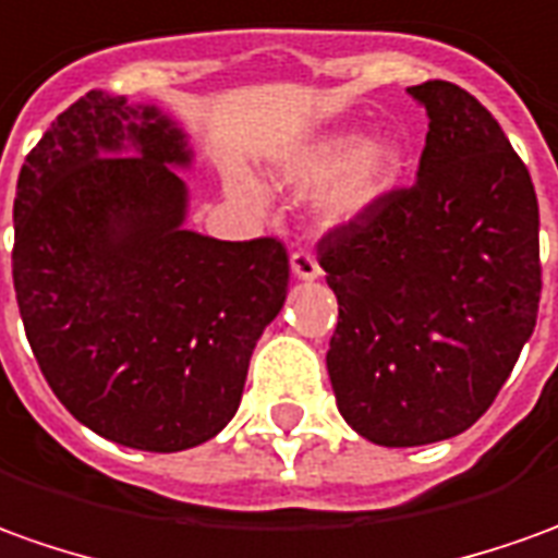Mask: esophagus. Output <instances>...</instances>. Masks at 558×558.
Returning a JSON list of instances; mask_svg holds the SVG:
<instances>
[{
  "instance_id": "obj_1",
  "label": "esophagus",
  "mask_w": 558,
  "mask_h": 558,
  "mask_svg": "<svg viewBox=\"0 0 558 558\" xmlns=\"http://www.w3.org/2000/svg\"><path fill=\"white\" fill-rule=\"evenodd\" d=\"M291 272L298 276V279H318L322 276V267H318V260L310 252H291Z\"/></svg>"
}]
</instances>
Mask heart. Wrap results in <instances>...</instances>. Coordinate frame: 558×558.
<instances>
[{
	"mask_svg": "<svg viewBox=\"0 0 558 558\" xmlns=\"http://www.w3.org/2000/svg\"><path fill=\"white\" fill-rule=\"evenodd\" d=\"M407 167V145L395 133L361 140L355 130H333L306 142L279 163V182L288 187H318L313 213L325 228L349 225L367 215L398 187ZM242 197H255L236 182Z\"/></svg>",
	"mask_w": 558,
	"mask_h": 558,
	"instance_id": "1",
	"label": "heart"
}]
</instances>
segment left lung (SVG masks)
<instances>
[{
  "label": "left lung",
  "instance_id": "left-lung-1",
  "mask_svg": "<svg viewBox=\"0 0 558 558\" xmlns=\"http://www.w3.org/2000/svg\"><path fill=\"white\" fill-rule=\"evenodd\" d=\"M407 94L428 111L416 182L318 240L340 303L333 398L379 447L468 432L513 371L541 301L535 184L505 130L459 84Z\"/></svg>",
  "mask_w": 558,
  "mask_h": 558
}]
</instances>
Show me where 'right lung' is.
<instances>
[{"instance_id": "right-lung-1", "label": "right lung", "mask_w": 558, "mask_h": 558, "mask_svg": "<svg viewBox=\"0 0 558 558\" xmlns=\"http://www.w3.org/2000/svg\"><path fill=\"white\" fill-rule=\"evenodd\" d=\"M179 126L102 90L26 155L11 272L41 374L81 425L145 452L213 440L240 407L257 337L288 294L272 236L184 230Z\"/></svg>"}]
</instances>
